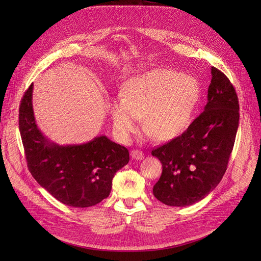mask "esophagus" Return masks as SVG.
Instances as JSON below:
<instances>
[{
  "mask_svg": "<svg viewBox=\"0 0 261 261\" xmlns=\"http://www.w3.org/2000/svg\"><path fill=\"white\" fill-rule=\"evenodd\" d=\"M130 155L134 160H141L144 159V153L140 151V150H132L130 151Z\"/></svg>",
  "mask_w": 261,
  "mask_h": 261,
  "instance_id": "obj_1",
  "label": "esophagus"
}]
</instances>
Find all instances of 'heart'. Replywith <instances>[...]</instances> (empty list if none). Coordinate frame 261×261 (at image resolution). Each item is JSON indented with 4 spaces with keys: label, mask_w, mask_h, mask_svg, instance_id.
Returning <instances> with one entry per match:
<instances>
[{
    "label": "heart",
    "mask_w": 261,
    "mask_h": 261,
    "mask_svg": "<svg viewBox=\"0 0 261 261\" xmlns=\"http://www.w3.org/2000/svg\"><path fill=\"white\" fill-rule=\"evenodd\" d=\"M201 96L195 78L169 68H155L130 78L125 94L110 105L115 129L123 137L136 133L145 117L148 132L158 139H172L192 123Z\"/></svg>",
    "instance_id": "1"
}]
</instances>
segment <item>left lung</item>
I'll list each match as a JSON object with an SVG mask.
<instances>
[{"mask_svg":"<svg viewBox=\"0 0 261 261\" xmlns=\"http://www.w3.org/2000/svg\"><path fill=\"white\" fill-rule=\"evenodd\" d=\"M211 75L204 111L181 135L151 151L162 163L152 192L168 206L200 201L218 186L227 168L239 128V98L221 70L211 67Z\"/></svg>","mask_w":261,"mask_h":261,"instance_id":"obj_1","label":"left lung"}]
</instances>
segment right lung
Masks as SVG:
<instances>
[{
	"label": "right lung",
	"mask_w": 261,
	"mask_h": 261,
	"mask_svg": "<svg viewBox=\"0 0 261 261\" xmlns=\"http://www.w3.org/2000/svg\"><path fill=\"white\" fill-rule=\"evenodd\" d=\"M31 84L19 107V132L31 175L66 206L91 207L111 193L115 173L129 161L127 148L107 136L82 145L60 146L36 124Z\"/></svg>",
	"instance_id": "1"
}]
</instances>
